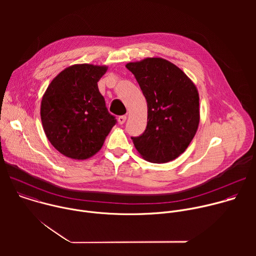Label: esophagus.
I'll use <instances>...</instances> for the list:
<instances>
[{"label":"esophagus","mask_w":256,"mask_h":256,"mask_svg":"<svg viewBox=\"0 0 256 256\" xmlns=\"http://www.w3.org/2000/svg\"><path fill=\"white\" fill-rule=\"evenodd\" d=\"M126 116H118V122H120V124H124L126 122Z\"/></svg>","instance_id":"obj_1"}]
</instances>
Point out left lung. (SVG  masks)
<instances>
[{
	"mask_svg": "<svg viewBox=\"0 0 256 256\" xmlns=\"http://www.w3.org/2000/svg\"><path fill=\"white\" fill-rule=\"evenodd\" d=\"M126 66L134 75L148 105L147 128L132 138L138 154L167 163L184 153L200 124V96L186 72L162 58H146Z\"/></svg>",
	"mask_w": 256,
	"mask_h": 256,
	"instance_id": "1",
	"label": "left lung"
}]
</instances>
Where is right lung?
Instances as JSON below:
<instances>
[{
  "instance_id": "right-lung-1",
  "label": "right lung",
  "mask_w": 256,
  "mask_h": 256,
  "mask_svg": "<svg viewBox=\"0 0 256 256\" xmlns=\"http://www.w3.org/2000/svg\"><path fill=\"white\" fill-rule=\"evenodd\" d=\"M107 68L91 64L70 66L54 78L42 96L44 130L66 157L85 160L94 156L116 122L97 84Z\"/></svg>"
}]
</instances>
